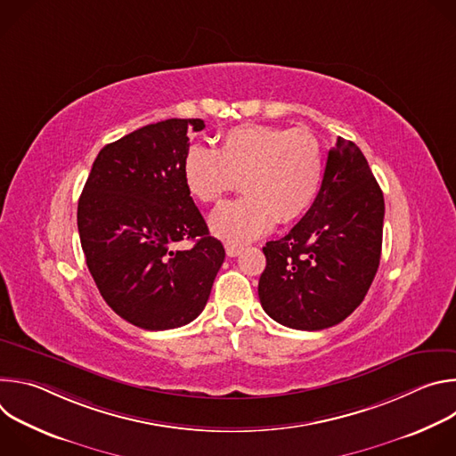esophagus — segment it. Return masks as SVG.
<instances>
[{
  "mask_svg": "<svg viewBox=\"0 0 456 456\" xmlns=\"http://www.w3.org/2000/svg\"><path fill=\"white\" fill-rule=\"evenodd\" d=\"M241 250H243V247H240V245H225V252H227V256L229 257H234V256H238V254H241Z\"/></svg>",
  "mask_w": 456,
  "mask_h": 456,
  "instance_id": "34e87169",
  "label": "esophagus"
}]
</instances>
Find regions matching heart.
Returning <instances> with one entry per match:
<instances>
[{
	"label": "heart",
	"mask_w": 456,
	"mask_h": 456,
	"mask_svg": "<svg viewBox=\"0 0 456 456\" xmlns=\"http://www.w3.org/2000/svg\"><path fill=\"white\" fill-rule=\"evenodd\" d=\"M322 175V150L310 132L256 124L231 129L218 151L189 148L182 164L185 189L202 204L243 183L245 199L220 206L209 220L213 234L229 245L262 238L278 220H299L315 202Z\"/></svg>",
	"instance_id": "1"
}]
</instances>
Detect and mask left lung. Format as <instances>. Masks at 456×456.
<instances>
[{"instance_id":"left-lung-1","label":"left lung","mask_w":456,"mask_h":456,"mask_svg":"<svg viewBox=\"0 0 456 456\" xmlns=\"http://www.w3.org/2000/svg\"><path fill=\"white\" fill-rule=\"evenodd\" d=\"M382 222L384 197L362 151L338 137L312 208L264 247V310L283 327L308 332L345 321L379 269Z\"/></svg>"}]
</instances>
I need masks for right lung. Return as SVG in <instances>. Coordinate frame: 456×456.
Instances as JSON below:
<instances>
[{
  "mask_svg": "<svg viewBox=\"0 0 456 456\" xmlns=\"http://www.w3.org/2000/svg\"><path fill=\"white\" fill-rule=\"evenodd\" d=\"M202 118H167L106 144L88 175L77 227L88 271L115 314L144 330L197 319L224 264L220 240L182 176L189 134ZM191 239L187 251L174 243Z\"/></svg>",
  "mask_w": 456,
  "mask_h": 456,
  "instance_id": "obj_1",
  "label": "right lung"
}]
</instances>
